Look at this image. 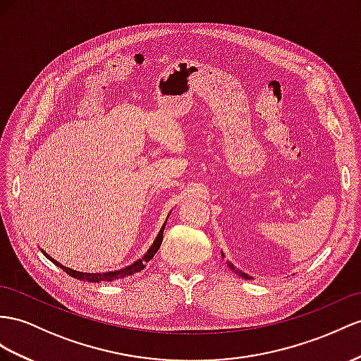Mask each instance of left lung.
<instances>
[{
    "mask_svg": "<svg viewBox=\"0 0 361 361\" xmlns=\"http://www.w3.org/2000/svg\"><path fill=\"white\" fill-rule=\"evenodd\" d=\"M221 256H223V257H224V253H223V252H221ZM227 265H228V269H230V270H233V271H235V273H236V274H238L239 277H243V279H248V281H250V279H252V277H250V276H248L247 273H243V271H239V270H236V269H235V267H233V264H230V262H227Z\"/></svg>",
    "mask_w": 361,
    "mask_h": 361,
    "instance_id": "left-lung-1",
    "label": "left lung"
}]
</instances>
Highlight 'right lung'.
Returning a JSON list of instances; mask_svg holds the SVG:
<instances>
[{"mask_svg":"<svg viewBox=\"0 0 361 361\" xmlns=\"http://www.w3.org/2000/svg\"><path fill=\"white\" fill-rule=\"evenodd\" d=\"M168 218H169V216H168ZM166 221H168V219H166ZM166 221H164V224L161 226L159 235H157L154 244L149 247V250H147V252L145 253V256L142 257V259H137L134 264L125 267V269L114 270V271H105V273H82V271H76V270L68 269V267H63L61 262H58L56 259H53V257L49 256L44 250H41V252H42V253L45 255V257H47V259H50L54 265H58L59 269H62L63 271H66L67 274H70L71 277H76V279H79V281H88V282H97V283H99V282H113V281H117V279H123V277H126V276L135 274V273L142 271V270L145 269L146 264L152 259V257L155 256V253L159 252L160 245H161L163 232H164V227H166Z\"/></svg>","mask_w":361,"mask_h":361,"instance_id":"1","label":"right lung"}]
</instances>
